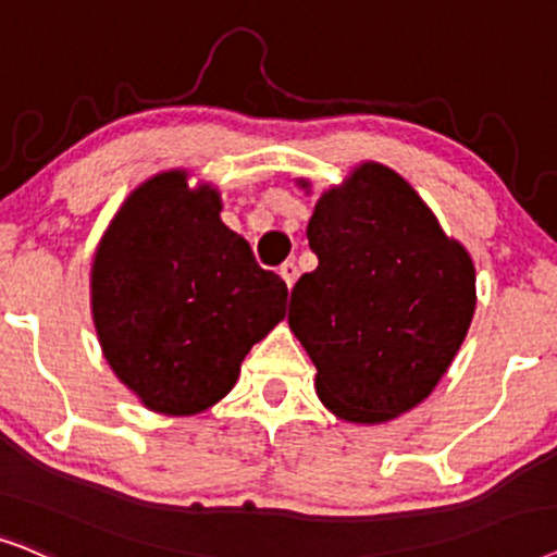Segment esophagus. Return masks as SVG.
I'll list each match as a JSON object with an SVG mask.
<instances>
[{"instance_id": "obj_1", "label": "esophagus", "mask_w": 557, "mask_h": 557, "mask_svg": "<svg viewBox=\"0 0 557 557\" xmlns=\"http://www.w3.org/2000/svg\"><path fill=\"white\" fill-rule=\"evenodd\" d=\"M280 274H283L285 285L293 287L295 280H298V264H295L293 259H290V262H283V264H280Z\"/></svg>"}]
</instances>
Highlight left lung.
<instances>
[{
  "mask_svg": "<svg viewBox=\"0 0 557 557\" xmlns=\"http://www.w3.org/2000/svg\"><path fill=\"white\" fill-rule=\"evenodd\" d=\"M306 234L318 267L295 283L287 323L318 369V397L348 422L399 418L435 389L469 333V251L380 162L325 190Z\"/></svg>",
  "mask_w": 557,
  "mask_h": 557,
  "instance_id": "1",
  "label": "left lung"
}]
</instances>
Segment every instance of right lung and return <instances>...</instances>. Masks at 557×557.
I'll return each instance as SVG.
<instances>
[{"instance_id": "1", "label": "right lung", "mask_w": 557, "mask_h": 557, "mask_svg": "<svg viewBox=\"0 0 557 557\" xmlns=\"http://www.w3.org/2000/svg\"><path fill=\"white\" fill-rule=\"evenodd\" d=\"M219 213L216 188H188L185 170H168L129 193L94 255L101 351L154 412L216 405L249 348L285 318L287 285Z\"/></svg>"}]
</instances>
